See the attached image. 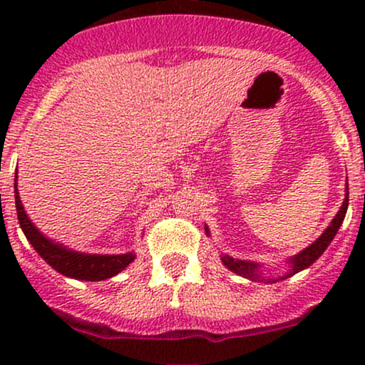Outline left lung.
I'll return each instance as SVG.
<instances>
[{
    "label": "left lung",
    "mask_w": 365,
    "mask_h": 365,
    "mask_svg": "<svg viewBox=\"0 0 365 365\" xmlns=\"http://www.w3.org/2000/svg\"><path fill=\"white\" fill-rule=\"evenodd\" d=\"M346 194H345V200H343L340 211H338V215L333 217V221H331V225L328 228L324 230V233L317 238L316 242H314L312 245H309L307 249H304L302 252H299L297 255H293L292 259H288V262L292 264L290 271H288L287 274L283 276L282 279L284 278H290L295 273H299V271L305 269V267H309L311 264H314L317 261V259L321 257L322 252H324L326 249H328V245L333 242L334 235L338 233V230H340V226L343 223V220H345V215H346V209H349V183H346ZM206 233L209 235V230L206 228ZM221 261L226 267H228L230 271H233V273L244 276V278H249V279H264L261 278V271H259V264L255 262H250V261H240V259H233L230 257V255H223L221 257ZM271 282H278V279H267V283Z\"/></svg>",
    "instance_id": "1"
}]
</instances>
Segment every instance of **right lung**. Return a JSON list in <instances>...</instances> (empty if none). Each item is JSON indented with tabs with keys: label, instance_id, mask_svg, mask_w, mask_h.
<instances>
[{
	"label": "right lung",
	"instance_id": "1",
	"mask_svg": "<svg viewBox=\"0 0 365 365\" xmlns=\"http://www.w3.org/2000/svg\"><path fill=\"white\" fill-rule=\"evenodd\" d=\"M15 206L16 216H19L20 228L31 242L37 254L44 259L53 269L68 278L86 279V282H101L123 271L130 262L135 259V254L127 252L120 255H98V254H82L66 249L65 245L54 244L48 237H44L39 230L32 225L29 216L25 215L22 200L16 190L15 177Z\"/></svg>",
	"mask_w": 365,
	"mask_h": 365
}]
</instances>
